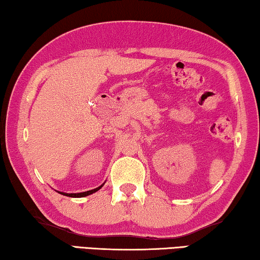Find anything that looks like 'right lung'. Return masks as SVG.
I'll list each match as a JSON object with an SVG mask.
<instances>
[{
    "label": "right lung",
    "instance_id": "obj_1",
    "mask_svg": "<svg viewBox=\"0 0 260 260\" xmlns=\"http://www.w3.org/2000/svg\"><path fill=\"white\" fill-rule=\"evenodd\" d=\"M103 185L104 184H102L100 187H96V188H93V189H90V191H86V192H81V193H64V192H59L60 194H63V196H67V197H72V198H82V197H86V196H90V194H92V193H94V192H97L98 189H101L102 187H103Z\"/></svg>",
    "mask_w": 260,
    "mask_h": 260
}]
</instances>
